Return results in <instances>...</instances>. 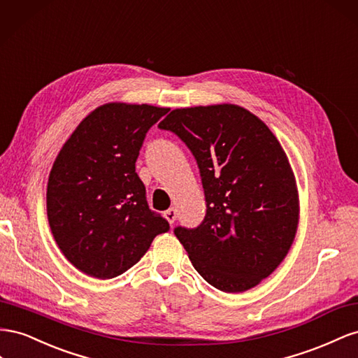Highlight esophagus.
Masks as SVG:
<instances>
[{"instance_id": "1", "label": "esophagus", "mask_w": 358, "mask_h": 358, "mask_svg": "<svg viewBox=\"0 0 358 358\" xmlns=\"http://www.w3.org/2000/svg\"><path fill=\"white\" fill-rule=\"evenodd\" d=\"M163 217H165L172 224L173 222H176V219H177V208L171 207L169 210H166L165 213H163Z\"/></svg>"}]
</instances>
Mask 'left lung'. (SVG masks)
<instances>
[{
  "label": "left lung",
  "instance_id": "1",
  "mask_svg": "<svg viewBox=\"0 0 358 358\" xmlns=\"http://www.w3.org/2000/svg\"><path fill=\"white\" fill-rule=\"evenodd\" d=\"M195 156L207 201L196 229L176 228L195 270L223 292H244L279 267L300 220L297 181L265 122L234 103L177 108L159 122Z\"/></svg>",
  "mask_w": 358,
  "mask_h": 358
}]
</instances>
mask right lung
Returning a JSON list of instances; mask_svg holds the SVG:
<instances>
[{"label": "right lung", "mask_w": 358, "mask_h": 358, "mask_svg": "<svg viewBox=\"0 0 358 358\" xmlns=\"http://www.w3.org/2000/svg\"><path fill=\"white\" fill-rule=\"evenodd\" d=\"M169 108L109 101L91 110L49 172L50 232L87 275L112 279L144 257L169 223L148 208L135 163L148 129Z\"/></svg>", "instance_id": "add662e5"}]
</instances>
